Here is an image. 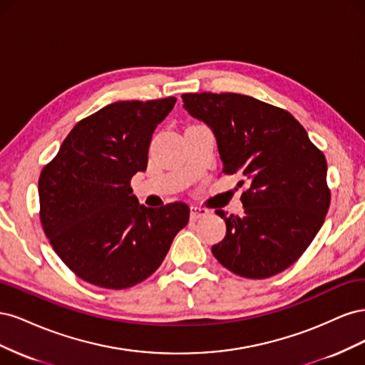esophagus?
Wrapping results in <instances>:
<instances>
[{
    "mask_svg": "<svg viewBox=\"0 0 365 365\" xmlns=\"http://www.w3.org/2000/svg\"><path fill=\"white\" fill-rule=\"evenodd\" d=\"M205 215H208V210L207 208L196 207V205L190 207V217L192 219H200V217H204Z\"/></svg>",
    "mask_w": 365,
    "mask_h": 365,
    "instance_id": "1",
    "label": "esophagus"
}]
</instances>
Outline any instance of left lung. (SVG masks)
Instances as JSON below:
<instances>
[{"label":"left lung","instance_id":"1","mask_svg":"<svg viewBox=\"0 0 365 365\" xmlns=\"http://www.w3.org/2000/svg\"><path fill=\"white\" fill-rule=\"evenodd\" d=\"M184 109L215 134L222 172L244 175V215L224 217L213 256L240 277L289 268L322 228L330 204L327 163L284 109L235 93L182 94ZM244 184V181H240ZM237 185H242L237 184Z\"/></svg>","mask_w":365,"mask_h":365}]
</instances>
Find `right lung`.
<instances>
[{
    "mask_svg": "<svg viewBox=\"0 0 365 365\" xmlns=\"http://www.w3.org/2000/svg\"><path fill=\"white\" fill-rule=\"evenodd\" d=\"M176 98L115 102L81 120L39 176L41 224L53 250L82 280L126 289L155 272L190 208H150L130 180L148 168L152 134Z\"/></svg>",
    "mask_w": 365,
    "mask_h": 365,
    "instance_id": "right-lung-1",
    "label": "right lung"
}]
</instances>
